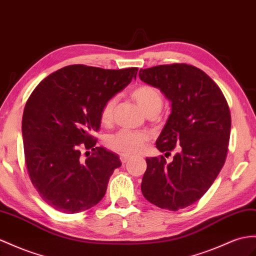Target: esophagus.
Returning a JSON list of instances; mask_svg holds the SVG:
<instances>
[{
  "label": "esophagus",
  "instance_id": "obj_1",
  "mask_svg": "<svg viewBox=\"0 0 256 256\" xmlns=\"http://www.w3.org/2000/svg\"><path fill=\"white\" fill-rule=\"evenodd\" d=\"M130 159V156H120V160H121V162L123 163V164H124V163H126Z\"/></svg>",
  "mask_w": 256,
  "mask_h": 256
}]
</instances>
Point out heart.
<instances>
[{
  "label": "heart",
  "instance_id": "b5f03b06",
  "mask_svg": "<svg viewBox=\"0 0 256 256\" xmlns=\"http://www.w3.org/2000/svg\"><path fill=\"white\" fill-rule=\"evenodd\" d=\"M130 96L146 114V116L158 114L162 108L163 98L160 92L150 85H140L130 92ZM116 97H112L104 104L100 110V119L104 123H109L114 118ZM107 146L114 152L122 156H136L142 154L149 142V136L146 133L132 132L122 130L110 135L107 138Z\"/></svg>",
  "mask_w": 256,
  "mask_h": 256
}]
</instances>
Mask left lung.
<instances>
[{
    "instance_id": "8db88e82",
    "label": "left lung",
    "mask_w": 256,
    "mask_h": 256,
    "mask_svg": "<svg viewBox=\"0 0 256 256\" xmlns=\"http://www.w3.org/2000/svg\"><path fill=\"white\" fill-rule=\"evenodd\" d=\"M140 78L171 102V114L156 142L173 161L146 158L142 192L152 204L178 211L204 194L224 166L232 118L220 88L206 72L186 64L140 69Z\"/></svg>"
}]
</instances>
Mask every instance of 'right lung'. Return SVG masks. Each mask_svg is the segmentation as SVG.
<instances>
[{"mask_svg": "<svg viewBox=\"0 0 256 256\" xmlns=\"http://www.w3.org/2000/svg\"><path fill=\"white\" fill-rule=\"evenodd\" d=\"M138 69L107 70L72 64L38 85L22 114V140L32 185L48 206L74 214L96 206L107 190L116 154L96 147L100 110L136 78ZM82 148L94 154L84 160Z\"/></svg>", "mask_w": 256, "mask_h": 256, "instance_id": "add662e5", "label": "right lung"}]
</instances>
